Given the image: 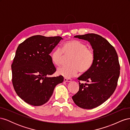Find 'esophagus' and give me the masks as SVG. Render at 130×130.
<instances>
[{
  "label": "esophagus",
  "instance_id": "34e87169",
  "mask_svg": "<svg viewBox=\"0 0 130 130\" xmlns=\"http://www.w3.org/2000/svg\"><path fill=\"white\" fill-rule=\"evenodd\" d=\"M72 81L71 78H64V81L65 82H70Z\"/></svg>",
  "mask_w": 130,
  "mask_h": 130
}]
</instances>
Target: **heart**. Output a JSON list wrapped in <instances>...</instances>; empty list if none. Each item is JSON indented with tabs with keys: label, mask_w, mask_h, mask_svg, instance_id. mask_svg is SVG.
I'll list each match as a JSON object with an SVG mask.
<instances>
[{
	"label": "heart",
	"mask_w": 130,
	"mask_h": 130,
	"mask_svg": "<svg viewBox=\"0 0 130 130\" xmlns=\"http://www.w3.org/2000/svg\"><path fill=\"white\" fill-rule=\"evenodd\" d=\"M62 50L57 48L50 54L51 61L56 66L61 64L64 55L71 56L69 65L58 68L57 73L60 75L70 78L76 75L78 71L82 73L87 72L93 67L95 55L85 43L76 40H68L63 44Z\"/></svg>",
	"instance_id": "obj_1"
}]
</instances>
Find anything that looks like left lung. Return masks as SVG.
I'll return each mask as SVG.
<instances>
[{
  "mask_svg": "<svg viewBox=\"0 0 130 130\" xmlns=\"http://www.w3.org/2000/svg\"><path fill=\"white\" fill-rule=\"evenodd\" d=\"M74 37L90 42L95 61L88 72L77 78L79 90L72 99L78 107L92 109L103 104L116 89L120 69L118 56L115 48L99 35L88 34ZM80 80L87 82L81 84Z\"/></svg>",
  "mask_w": 130,
  "mask_h": 130,
  "instance_id": "left-lung-1",
  "label": "left lung"
}]
</instances>
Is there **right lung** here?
<instances>
[{
  "mask_svg": "<svg viewBox=\"0 0 130 130\" xmlns=\"http://www.w3.org/2000/svg\"><path fill=\"white\" fill-rule=\"evenodd\" d=\"M61 40L60 36L35 35L18 45L11 64L12 82L25 103L35 106L45 104L55 86L63 81L61 75L49 76L56 70L49 54Z\"/></svg>",
  "mask_w": 130,
  "mask_h": 130,
  "instance_id": "right-lung-1",
  "label": "right lung"
}]
</instances>
